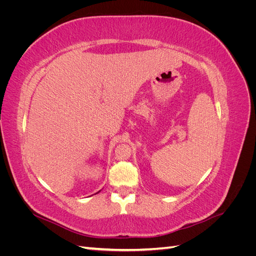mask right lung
Segmentation results:
<instances>
[{"label": "right lung", "mask_w": 256, "mask_h": 256, "mask_svg": "<svg viewBox=\"0 0 256 256\" xmlns=\"http://www.w3.org/2000/svg\"><path fill=\"white\" fill-rule=\"evenodd\" d=\"M97 193H98V192H97Z\"/></svg>", "instance_id": "add662e5"}]
</instances>
